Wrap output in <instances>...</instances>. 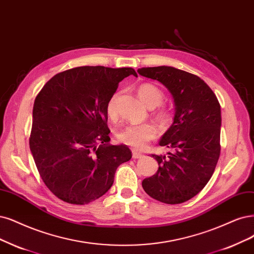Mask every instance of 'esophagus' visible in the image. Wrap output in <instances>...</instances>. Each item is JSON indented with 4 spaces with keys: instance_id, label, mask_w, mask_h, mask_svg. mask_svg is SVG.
<instances>
[{
    "instance_id": "1",
    "label": "esophagus",
    "mask_w": 254,
    "mask_h": 254,
    "mask_svg": "<svg viewBox=\"0 0 254 254\" xmlns=\"http://www.w3.org/2000/svg\"><path fill=\"white\" fill-rule=\"evenodd\" d=\"M142 157V154H140L136 151H133V159H140Z\"/></svg>"
}]
</instances>
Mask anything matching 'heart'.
Here are the masks:
<instances>
[{
  "label": "heart",
  "mask_w": 254,
  "mask_h": 254,
  "mask_svg": "<svg viewBox=\"0 0 254 254\" xmlns=\"http://www.w3.org/2000/svg\"><path fill=\"white\" fill-rule=\"evenodd\" d=\"M138 96L144 105L153 109L158 107L163 101V92L153 83H141L137 89ZM117 99L118 94L112 95L107 103V114L110 118L114 119L117 115ZM155 118L162 126L170 125L173 120V115L170 110L165 108L159 109L155 113ZM156 128L151 125L128 126L122 128L118 133L119 141L136 149H143L148 142L156 138Z\"/></svg>",
  "instance_id": "heart-1"
}]
</instances>
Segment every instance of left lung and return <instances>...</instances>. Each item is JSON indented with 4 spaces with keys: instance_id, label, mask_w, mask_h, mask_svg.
I'll return each instance as SVG.
<instances>
[{
    "instance_id": "1",
    "label": "left lung",
    "mask_w": 254,
    "mask_h": 254,
    "mask_svg": "<svg viewBox=\"0 0 254 254\" xmlns=\"http://www.w3.org/2000/svg\"><path fill=\"white\" fill-rule=\"evenodd\" d=\"M138 73L163 83L176 106L173 125L159 142L172 152L168 156L152 154L159 168L142 181V187L157 201L184 203L204 189L217 166L221 106L208 84L194 74L167 65L141 68Z\"/></svg>"
}]
</instances>
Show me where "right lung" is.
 Wrapping results in <instances>:
<instances>
[{"label": "right lung", "instance_id": "add662e5", "mask_svg": "<svg viewBox=\"0 0 254 254\" xmlns=\"http://www.w3.org/2000/svg\"><path fill=\"white\" fill-rule=\"evenodd\" d=\"M129 75L137 76L133 68L77 67L55 74L36 95L30 151L44 183L64 202L97 200L132 158L127 145L109 143L107 114L109 99Z\"/></svg>", "mask_w": 254, "mask_h": 254}]
</instances>
